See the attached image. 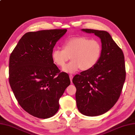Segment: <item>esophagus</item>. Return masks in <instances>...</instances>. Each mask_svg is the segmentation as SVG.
Returning a JSON list of instances; mask_svg holds the SVG:
<instances>
[{
    "label": "esophagus",
    "instance_id": "34e87169",
    "mask_svg": "<svg viewBox=\"0 0 135 135\" xmlns=\"http://www.w3.org/2000/svg\"><path fill=\"white\" fill-rule=\"evenodd\" d=\"M69 77H70V81L71 83H72V80H73V75L72 74H70L69 75Z\"/></svg>",
    "mask_w": 135,
    "mask_h": 135
}]
</instances>
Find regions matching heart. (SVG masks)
<instances>
[{"mask_svg": "<svg viewBox=\"0 0 135 135\" xmlns=\"http://www.w3.org/2000/svg\"><path fill=\"white\" fill-rule=\"evenodd\" d=\"M63 49H54L51 54L52 61L59 66H63L70 59L72 61L62 68V71L74 73L80 69L89 70L96 66L101 57L102 45L97 39L78 37L66 41Z\"/></svg>", "mask_w": 135, "mask_h": 135, "instance_id": "1", "label": "heart"}]
</instances>
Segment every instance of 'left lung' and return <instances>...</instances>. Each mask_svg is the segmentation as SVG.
Returning a JSON list of instances; mask_svg holds the SVG:
<instances>
[{
	"label": "left lung",
	"instance_id": "8db88e82",
	"mask_svg": "<svg viewBox=\"0 0 135 135\" xmlns=\"http://www.w3.org/2000/svg\"><path fill=\"white\" fill-rule=\"evenodd\" d=\"M101 39V57L89 70L75 75V99L78 110L85 116H97L106 113L119 99L126 80V67L122 50L106 31L82 29Z\"/></svg>",
	"mask_w": 135,
	"mask_h": 135
}]
</instances>
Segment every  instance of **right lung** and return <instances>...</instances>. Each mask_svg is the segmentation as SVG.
<instances>
[{
    "mask_svg": "<svg viewBox=\"0 0 135 135\" xmlns=\"http://www.w3.org/2000/svg\"><path fill=\"white\" fill-rule=\"evenodd\" d=\"M66 29L26 33L9 57V83L19 104L27 113L48 119L57 112L59 100L70 81L54 64L51 54Z\"/></svg>",
    "mask_w": 135,
    "mask_h": 135,
    "instance_id": "obj_1",
    "label": "right lung"
}]
</instances>
